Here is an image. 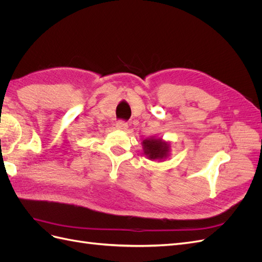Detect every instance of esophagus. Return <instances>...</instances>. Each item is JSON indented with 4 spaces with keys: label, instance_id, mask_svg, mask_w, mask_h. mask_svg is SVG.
I'll list each match as a JSON object with an SVG mask.
<instances>
[{
    "label": "esophagus",
    "instance_id": "esophagus-1",
    "mask_svg": "<svg viewBox=\"0 0 262 262\" xmlns=\"http://www.w3.org/2000/svg\"><path fill=\"white\" fill-rule=\"evenodd\" d=\"M128 123L126 122H124V121H119L118 123H117V129L118 130H120V131H126L128 130Z\"/></svg>",
    "mask_w": 262,
    "mask_h": 262
}]
</instances>
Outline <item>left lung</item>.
Masks as SVG:
<instances>
[{
    "instance_id": "1",
    "label": "left lung",
    "mask_w": 262,
    "mask_h": 262,
    "mask_svg": "<svg viewBox=\"0 0 262 262\" xmlns=\"http://www.w3.org/2000/svg\"><path fill=\"white\" fill-rule=\"evenodd\" d=\"M144 154L152 160H164L168 156L170 145L168 142H164L160 138H149L142 142Z\"/></svg>"
}]
</instances>
